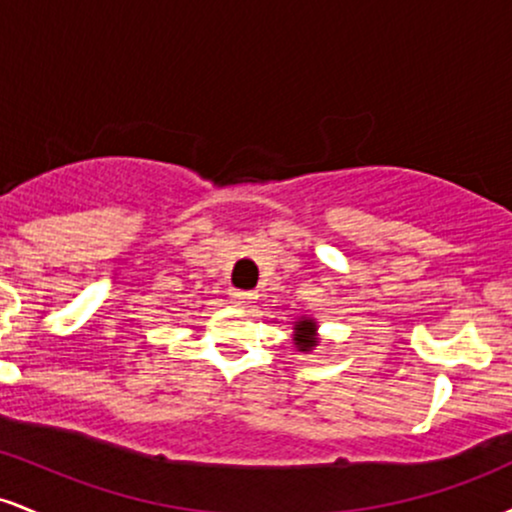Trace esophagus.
<instances>
[{"mask_svg": "<svg viewBox=\"0 0 512 512\" xmlns=\"http://www.w3.org/2000/svg\"><path fill=\"white\" fill-rule=\"evenodd\" d=\"M231 301L236 303L238 308H250V305L257 301V293L255 291H233Z\"/></svg>", "mask_w": 512, "mask_h": 512, "instance_id": "esophagus-1", "label": "esophagus"}]
</instances>
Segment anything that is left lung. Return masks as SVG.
Here are the masks:
<instances>
[{"label": "left lung", "instance_id": "obj_1", "mask_svg": "<svg viewBox=\"0 0 512 512\" xmlns=\"http://www.w3.org/2000/svg\"><path fill=\"white\" fill-rule=\"evenodd\" d=\"M315 322L313 320H301L296 325V344L301 351H310L315 346Z\"/></svg>", "mask_w": 512, "mask_h": 512}]
</instances>
